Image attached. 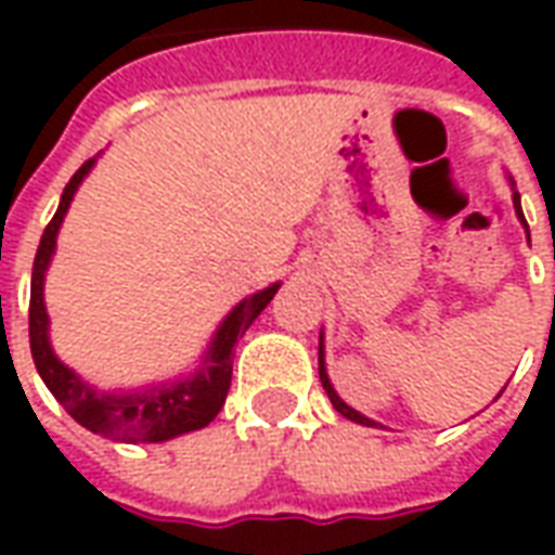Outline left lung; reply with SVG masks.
<instances>
[{"label":"left lung","instance_id":"left-lung-1","mask_svg":"<svg viewBox=\"0 0 555 555\" xmlns=\"http://www.w3.org/2000/svg\"><path fill=\"white\" fill-rule=\"evenodd\" d=\"M514 210H517V217H520V222L526 225V219H524V210H520V195H517V190H514ZM529 234V231H526ZM318 374H321V384H324L326 389V396H330V401H333V408L341 413L345 418H350V422H360V425H372L374 428V422L369 416H362V413H357L353 408H348L341 398H338V392L333 389V384H330V377H326V365H324V336H321V345H318Z\"/></svg>","mask_w":555,"mask_h":555}]
</instances>
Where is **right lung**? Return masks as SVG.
Returning <instances> with one entry per match:
<instances>
[{"label": "right lung", "mask_w": 555, "mask_h": 555, "mask_svg": "<svg viewBox=\"0 0 555 555\" xmlns=\"http://www.w3.org/2000/svg\"><path fill=\"white\" fill-rule=\"evenodd\" d=\"M94 166V157L86 159L77 169V175L67 181L62 202L50 225L43 229L41 246L35 255L31 267V297H29V345L35 369L41 374L47 389L53 392L55 401L77 418L82 428L91 434H103L109 440L121 442H163L171 437H181L190 430H198L210 425L217 413L225 404L231 386V362H234V348L237 338L253 326L258 314L264 312V306L273 300L279 291L276 285L258 291L253 297L237 302L229 312V318L219 324L217 336L210 341V348L202 357V365L190 377L175 380V384H159L142 392H98L89 386L77 372H70L65 362L59 360L50 348L47 336V306H43V273L50 267V258L55 253V234L62 229L67 207L74 202V193Z\"/></svg>", "instance_id": "add662e5"}]
</instances>
